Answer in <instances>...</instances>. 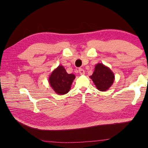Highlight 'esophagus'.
Here are the masks:
<instances>
[{"label":"esophagus","mask_w":148,"mask_h":148,"mask_svg":"<svg viewBox=\"0 0 148 148\" xmlns=\"http://www.w3.org/2000/svg\"><path fill=\"white\" fill-rule=\"evenodd\" d=\"M78 71L80 75H84V70L82 69H78Z\"/></svg>","instance_id":"obj_1"}]
</instances>
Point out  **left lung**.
Instances as JSON below:
<instances>
[{
  "instance_id": "8db88e82",
  "label": "left lung",
  "mask_w": 148,
  "mask_h": 148,
  "mask_svg": "<svg viewBox=\"0 0 148 148\" xmlns=\"http://www.w3.org/2000/svg\"><path fill=\"white\" fill-rule=\"evenodd\" d=\"M89 77L100 91L108 90L115 79V75L112 71L102 63H98L95 65V71Z\"/></svg>"
}]
</instances>
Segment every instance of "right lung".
Returning a JSON list of instances; mask_svg holds the SVG:
<instances>
[{"instance_id":"right-lung-1","label":"right lung","mask_w":148,"mask_h":148,"mask_svg":"<svg viewBox=\"0 0 148 148\" xmlns=\"http://www.w3.org/2000/svg\"><path fill=\"white\" fill-rule=\"evenodd\" d=\"M75 78V75L68 74L64 67L60 65L49 75V83L56 94L64 95L70 90Z\"/></svg>"}]
</instances>
